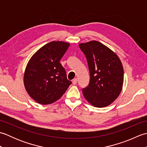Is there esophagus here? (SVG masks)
<instances>
[{
    "mask_svg": "<svg viewBox=\"0 0 147 147\" xmlns=\"http://www.w3.org/2000/svg\"><path fill=\"white\" fill-rule=\"evenodd\" d=\"M77 82H78V80L76 78H74L72 80V82H73V85H76V84L77 83Z\"/></svg>",
    "mask_w": 147,
    "mask_h": 147,
    "instance_id": "34e87169",
    "label": "esophagus"
}]
</instances>
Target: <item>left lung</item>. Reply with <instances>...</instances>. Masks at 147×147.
<instances>
[{
    "mask_svg": "<svg viewBox=\"0 0 147 147\" xmlns=\"http://www.w3.org/2000/svg\"><path fill=\"white\" fill-rule=\"evenodd\" d=\"M85 54L90 72V83L82 89L86 100L96 107L112 104L123 88L124 70L118 56L97 41L79 45Z\"/></svg>",
    "mask_w": 147,
    "mask_h": 147,
    "instance_id": "left-lung-1",
    "label": "left lung"
}]
</instances>
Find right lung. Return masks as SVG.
<instances>
[{"label": "right lung", "mask_w": 147, "mask_h": 147, "mask_svg": "<svg viewBox=\"0 0 147 147\" xmlns=\"http://www.w3.org/2000/svg\"><path fill=\"white\" fill-rule=\"evenodd\" d=\"M69 43L51 42L40 49L27 64L24 84L29 95L40 104L47 105L60 98L72 82L60 63Z\"/></svg>", "instance_id": "add662e5"}]
</instances>
